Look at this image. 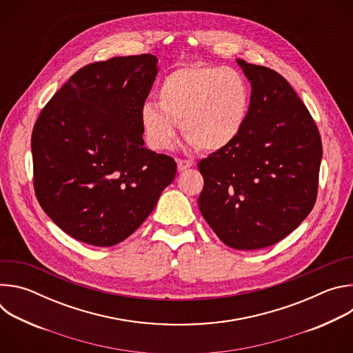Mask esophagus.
Segmentation results:
<instances>
[{
  "label": "esophagus",
  "mask_w": 353,
  "mask_h": 353,
  "mask_svg": "<svg viewBox=\"0 0 353 353\" xmlns=\"http://www.w3.org/2000/svg\"><path fill=\"white\" fill-rule=\"evenodd\" d=\"M192 166H194L192 161H187V159H179L177 161V170L179 172H184V170H187V169H190Z\"/></svg>",
  "instance_id": "obj_1"
}]
</instances>
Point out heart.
Instances as JSON below:
<instances>
[{"instance_id":"1","label":"heart","mask_w":353,"mask_h":353,"mask_svg":"<svg viewBox=\"0 0 353 353\" xmlns=\"http://www.w3.org/2000/svg\"><path fill=\"white\" fill-rule=\"evenodd\" d=\"M250 102V86L234 68L199 64L177 68L162 81L158 105L142 106L143 135L150 148L169 149L180 123L188 145L219 150L240 135Z\"/></svg>"}]
</instances>
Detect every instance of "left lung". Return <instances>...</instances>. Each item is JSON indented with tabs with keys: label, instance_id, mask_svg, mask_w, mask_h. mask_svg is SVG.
Returning <instances> with one entry per match:
<instances>
[{
	"label": "left lung",
	"instance_id": "obj_1",
	"mask_svg": "<svg viewBox=\"0 0 353 353\" xmlns=\"http://www.w3.org/2000/svg\"><path fill=\"white\" fill-rule=\"evenodd\" d=\"M237 64L251 85L248 117L229 146L198 163V207L226 245L257 250L286 237L313 210L323 146L307 108L281 74Z\"/></svg>",
	"mask_w": 353,
	"mask_h": 353
}]
</instances>
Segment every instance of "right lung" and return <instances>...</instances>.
<instances>
[{
	"mask_svg": "<svg viewBox=\"0 0 353 353\" xmlns=\"http://www.w3.org/2000/svg\"><path fill=\"white\" fill-rule=\"evenodd\" d=\"M157 74L152 54L85 65L33 127L39 204L82 243L110 247L125 240L174 180V159L143 146L141 109Z\"/></svg>",
	"mask_w": 353,
	"mask_h": 353,
	"instance_id": "obj_1",
	"label": "right lung"
}]
</instances>
